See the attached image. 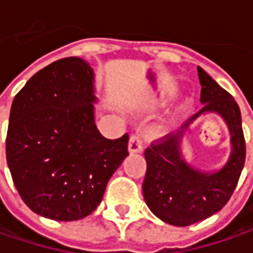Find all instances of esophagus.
<instances>
[{"label":"esophagus","instance_id":"obj_1","mask_svg":"<svg viewBox=\"0 0 253 253\" xmlns=\"http://www.w3.org/2000/svg\"><path fill=\"white\" fill-rule=\"evenodd\" d=\"M143 151V140L140 134H133L128 140V153H141Z\"/></svg>","mask_w":253,"mask_h":253}]
</instances>
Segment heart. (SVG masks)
<instances>
[{
  "instance_id": "heart-1",
  "label": "heart",
  "mask_w": 253,
  "mask_h": 253,
  "mask_svg": "<svg viewBox=\"0 0 253 253\" xmlns=\"http://www.w3.org/2000/svg\"><path fill=\"white\" fill-rule=\"evenodd\" d=\"M148 105L151 106V108H157V106H160V100H158V98H150L148 99Z\"/></svg>"
}]
</instances>
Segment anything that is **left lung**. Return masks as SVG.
Wrapping results in <instances>:
<instances>
[{
  "instance_id": "1",
  "label": "left lung",
  "mask_w": 253,
  "mask_h": 253,
  "mask_svg": "<svg viewBox=\"0 0 253 253\" xmlns=\"http://www.w3.org/2000/svg\"><path fill=\"white\" fill-rule=\"evenodd\" d=\"M197 73L203 108L187 120L178 134L162 137L144 153L147 161L144 200L160 220L176 227H186L220 211L234 193L245 164V138L238 103L203 68L197 67ZM205 113L221 116L231 137L229 161L213 172L193 169L181 154L186 130Z\"/></svg>"
}]
</instances>
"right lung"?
<instances>
[{"mask_svg": "<svg viewBox=\"0 0 253 253\" xmlns=\"http://www.w3.org/2000/svg\"><path fill=\"white\" fill-rule=\"evenodd\" d=\"M95 74L80 57L44 67L13 98L6 162L26 206L56 221L81 220L99 206L125 161L128 135L108 140L95 125Z\"/></svg>", "mask_w": 253, "mask_h": 253, "instance_id": "add662e5", "label": "right lung"}]
</instances>
